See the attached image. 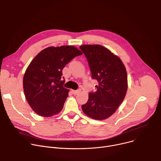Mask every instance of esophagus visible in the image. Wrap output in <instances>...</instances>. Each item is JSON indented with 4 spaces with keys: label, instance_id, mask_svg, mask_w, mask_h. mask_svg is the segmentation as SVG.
<instances>
[{
    "label": "esophagus",
    "instance_id": "1",
    "mask_svg": "<svg viewBox=\"0 0 161 161\" xmlns=\"http://www.w3.org/2000/svg\"><path fill=\"white\" fill-rule=\"evenodd\" d=\"M80 90H72V93L74 94H78L79 92H80Z\"/></svg>",
    "mask_w": 161,
    "mask_h": 161
}]
</instances>
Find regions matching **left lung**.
Wrapping results in <instances>:
<instances>
[{"label":"left lung","mask_w":161,"mask_h":161,"mask_svg":"<svg viewBox=\"0 0 161 161\" xmlns=\"http://www.w3.org/2000/svg\"><path fill=\"white\" fill-rule=\"evenodd\" d=\"M86 57L92 78L97 90L89 94L87 102L81 105L83 113L95 120L111 116L123 102L127 89V76L121 59L99 45L80 47Z\"/></svg>","instance_id":"left-lung-1"}]
</instances>
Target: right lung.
Wrapping results in <instances>:
<instances>
[{
	"label": "right lung",
	"mask_w": 161,
	"mask_h": 161,
	"mask_svg": "<svg viewBox=\"0 0 161 161\" xmlns=\"http://www.w3.org/2000/svg\"><path fill=\"white\" fill-rule=\"evenodd\" d=\"M81 54L73 46L50 47L30 63L24 75L23 89L28 103L38 115L52 116L62 110L69 91L63 87V69Z\"/></svg>",
	"instance_id": "right-lung-1"
}]
</instances>
